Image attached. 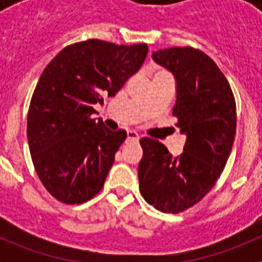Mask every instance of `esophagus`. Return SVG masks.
<instances>
[{
  "label": "esophagus",
  "instance_id": "34e87169",
  "mask_svg": "<svg viewBox=\"0 0 262 262\" xmlns=\"http://www.w3.org/2000/svg\"><path fill=\"white\" fill-rule=\"evenodd\" d=\"M139 139H140V136H139L138 133H135V131H128L127 133V138H126V142H138Z\"/></svg>",
  "mask_w": 262,
  "mask_h": 262
}]
</instances>
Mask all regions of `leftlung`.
I'll return each instance as SVG.
<instances>
[{"label": "left lung", "instance_id": "8db88e82", "mask_svg": "<svg viewBox=\"0 0 262 262\" xmlns=\"http://www.w3.org/2000/svg\"><path fill=\"white\" fill-rule=\"evenodd\" d=\"M152 59L174 76L173 115L186 143L173 157L159 140L143 138L139 187L155 209L178 214L200 202L223 172L236 133L235 97L226 76L202 51L166 48Z\"/></svg>", "mask_w": 262, "mask_h": 262}]
</instances>
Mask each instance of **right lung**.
I'll return each instance as SVG.
<instances>
[{"instance_id": "right-lung-1", "label": "right lung", "mask_w": 262, "mask_h": 262, "mask_svg": "<svg viewBox=\"0 0 262 262\" xmlns=\"http://www.w3.org/2000/svg\"><path fill=\"white\" fill-rule=\"evenodd\" d=\"M147 45L98 39L62 48L38 81L27 114V140L39 180L67 205L84 203L102 189L124 129L93 119L102 94L115 96L140 69Z\"/></svg>"}]
</instances>
